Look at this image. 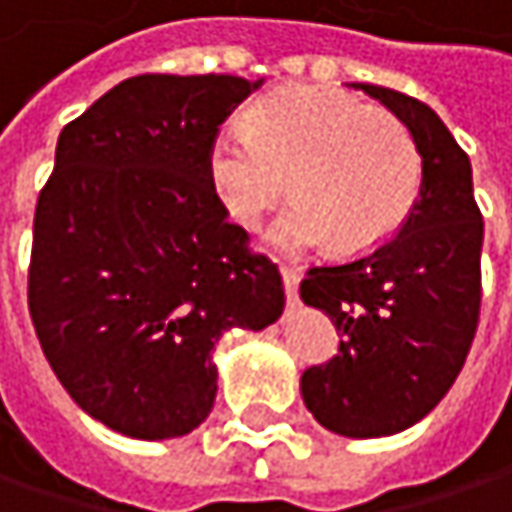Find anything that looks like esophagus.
I'll list each match as a JSON object with an SVG mask.
<instances>
[{"label": "esophagus", "instance_id": "34e87169", "mask_svg": "<svg viewBox=\"0 0 512 512\" xmlns=\"http://www.w3.org/2000/svg\"><path fill=\"white\" fill-rule=\"evenodd\" d=\"M281 278H284V293H287V302L296 304L299 302V272H296V269H290V266H284V269H281Z\"/></svg>", "mask_w": 512, "mask_h": 512}]
</instances>
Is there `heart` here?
Listing matches in <instances>:
<instances>
[{
	"instance_id": "1",
	"label": "heart",
	"mask_w": 512,
	"mask_h": 512,
	"mask_svg": "<svg viewBox=\"0 0 512 512\" xmlns=\"http://www.w3.org/2000/svg\"><path fill=\"white\" fill-rule=\"evenodd\" d=\"M208 178L231 222L255 228L290 187L269 243L281 252H369L416 205L422 158L401 119L325 90L287 87L257 102L246 125H225L208 149Z\"/></svg>"
}]
</instances>
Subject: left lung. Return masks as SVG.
I'll list each match as a JSON object with an SVG mask.
<instances>
[{
	"label": "left lung",
	"mask_w": 512,
	"mask_h": 512,
	"mask_svg": "<svg viewBox=\"0 0 512 512\" xmlns=\"http://www.w3.org/2000/svg\"><path fill=\"white\" fill-rule=\"evenodd\" d=\"M407 125L422 155L419 199L369 255L313 266L304 304L337 325L340 354L302 375L313 419L354 440L390 437L428 416L460 375L481 316L484 219L472 163L419 99L351 84Z\"/></svg>",
	"instance_id": "1"
}]
</instances>
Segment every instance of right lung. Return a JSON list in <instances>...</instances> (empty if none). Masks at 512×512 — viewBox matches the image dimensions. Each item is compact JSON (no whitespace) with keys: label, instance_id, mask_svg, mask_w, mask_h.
I'll return each mask as SVG.
<instances>
[{"label":"right lung","instance_id":"right-lung-1","mask_svg":"<svg viewBox=\"0 0 512 512\" xmlns=\"http://www.w3.org/2000/svg\"><path fill=\"white\" fill-rule=\"evenodd\" d=\"M260 84L134 75L58 137L34 210L28 310L72 401L125 437L199 428L222 334L284 313L278 266L249 249L208 178L219 125Z\"/></svg>","mask_w":512,"mask_h":512}]
</instances>
